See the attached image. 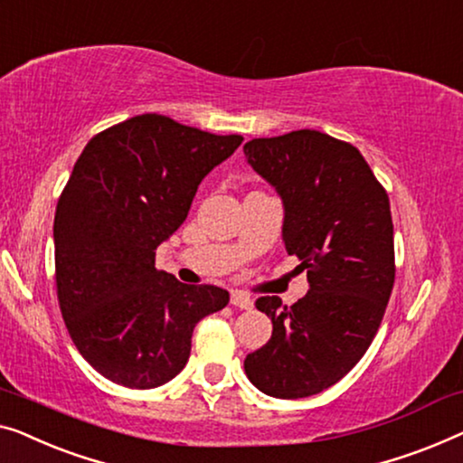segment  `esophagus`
<instances>
[{"mask_svg":"<svg viewBox=\"0 0 463 463\" xmlns=\"http://www.w3.org/2000/svg\"><path fill=\"white\" fill-rule=\"evenodd\" d=\"M232 305L233 307H240V309H252L250 297H248L246 292H240V290H233L232 292Z\"/></svg>","mask_w":463,"mask_h":463,"instance_id":"obj_1","label":"esophagus"}]
</instances>
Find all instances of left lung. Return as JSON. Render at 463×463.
<instances>
[{
  "label": "left lung",
  "instance_id": "left-lung-1",
  "mask_svg": "<svg viewBox=\"0 0 463 463\" xmlns=\"http://www.w3.org/2000/svg\"><path fill=\"white\" fill-rule=\"evenodd\" d=\"M244 154L279 194L284 246L309 279L292 307L257 298L273 332L244 370L269 397H311L357 365L384 317L394 284L391 203L361 152L321 131L250 139Z\"/></svg>",
  "mask_w": 463,
  "mask_h": 463
}]
</instances>
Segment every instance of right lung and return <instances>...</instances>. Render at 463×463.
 <instances>
[{
    "mask_svg": "<svg viewBox=\"0 0 463 463\" xmlns=\"http://www.w3.org/2000/svg\"><path fill=\"white\" fill-rule=\"evenodd\" d=\"M242 139L139 115L93 136L77 158L53 217L58 303L104 378L139 391L175 378L198 321L230 303L223 288L182 284L154 259Z\"/></svg>",
    "mask_w": 463,
    "mask_h": 463,
    "instance_id": "1",
    "label": "right lung"
}]
</instances>
